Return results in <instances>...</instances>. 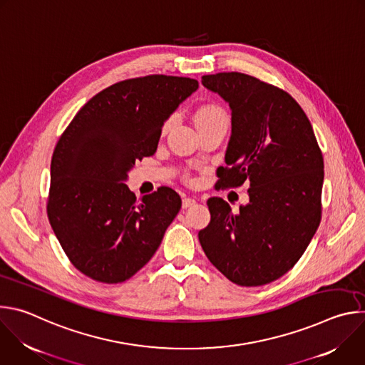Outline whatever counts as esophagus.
I'll list each match as a JSON object with an SVG mask.
<instances>
[{
    "label": "esophagus",
    "instance_id": "esophagus-1",
    "mask_svg": "<svg viewBox=\"0 0 365 365\" xmlns=\"http://www.w3.org/2000/svg\"><path fill=\"white\" fill-rule=\"evenodd\" d=\"M196 203V200L193 199V197H183V200H182V206L183 207H190V206H193Z\"/></svg>",
    "mask_w": 365,
    "mask_h": 365
}]
</instances>
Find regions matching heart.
<instances>
[{"label": "heart", "mask_w": 365, "mask_h": 365, "mask_svg": "<svg viewBox=\"0 0 365 365\" xmlns=\"http://www.w3.org/2000/svg\"><path fill=\"white\" fill-rule=\"evenodd\" d=\"M196 124H203V123H210V121H217V120H228L227 113L220 108L218 106H205L202 108L197 110L196 115H195ZM170 121L166 123V127L169 125Z\"/></svg>", "instance_id": "b5f03b06"}]
</instances>
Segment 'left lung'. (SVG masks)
Listing matches in <instances>:
<instances>
[{
    "label": "left lung",
    "mask_w": 365,
    "mask_h": 365,
    "mask_svg": "<svg viewBox=\"0 0 365 365\" xmlns=\"http://www.w3.org/2000/svg\"><path fill=\"white\" fill-rule=\"evenodd\" d=\"M231 108V138L218 187L250 182V202L234 214L207 199L211 222L199 231L210 262L238 286H263L286 274L321 222L324 158L314 128L283 89L240 72L202 76Z\"/></svg>",
    "instance_id": "obj_1"
}]
</instances>
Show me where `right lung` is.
Returning a JSON list of instances; mask_svg holds the SVG:
<instances>
[{"mask_svg":"<svg viewBox=\"0 0 365 365\" xmlns=\"http://www.w3.org/2000/svg\"><path fill=\"white\" fill-rule=\"evenodd\" d=\"M190 78L148 75L92 96L61 135L50 165L47 217L71 263L101 283L144 267L180 211L168 186L140 200L124 183L158 150L162 127L197 89Z\"/></svg>","mask_w":365,"mask_h":365,"instance_id":"right-lung-1","label":"right lung"}]
</instances>
